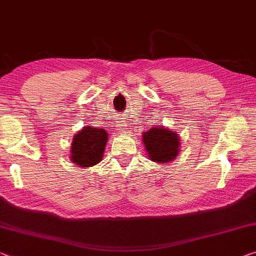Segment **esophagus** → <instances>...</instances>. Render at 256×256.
<instances>
[{
  "instance_id": "34e87169",
  "label": "esophagus",
  "mask_w": 256,
  "mask_h": 256,
  "mask_svg": "<svg viewBox=\"0 0 256 256\" xmlns=\"http://www.w3.org/2000/svg\"><path fill=\"white\" fill-rule=\"evenodd\" d=\"M118 127H119V129H118V130H119L120 132H124L126 130L124 126H122V124H119V126H118Z\"/></svg>"
}]
</instances>
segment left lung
<instances>
[{"mask_svg":"<svg viewBox=\"0 0 256 256\" xmlns=\"http://www.w3.org/2000/svg\"><path fill=\"white\" fill-rule=\"evenodd\" d=\"M143 144L153 162L167 164L178 158L180 152V137L164 126L152 127L143 132Z\"/></svg>","mask_w":256,"mask_h":256,"instance_id":"left-lung-1","label":"left lung"}]
</instances>
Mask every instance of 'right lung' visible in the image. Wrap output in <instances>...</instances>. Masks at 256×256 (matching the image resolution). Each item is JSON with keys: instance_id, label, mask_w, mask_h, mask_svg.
<instances>
[{"instance_id": "right-lung-1", "label": "right lung", "mask_w": 256, "mask_h": 256, "mask_svg": "<svg viewBox=\"0 0 256 256\" xmlns=\"http://www.w3.org/2000/svg\"><path fill=\"white\" fill-rule=\"evenodd\" d=\"M108 135L105 129L84 127L70 144V160L78 167H92L103 159Z\"/></svg>"}]
</instances>
